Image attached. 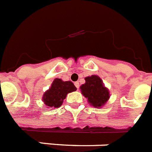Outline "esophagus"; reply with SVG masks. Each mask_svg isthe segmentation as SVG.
Listing matches in <instances>:
<instances>
[{
	"mask_svg": "<svg viewBox=\"0 0 152 152\" xmlns=\"http://www.w3.org/2000/svg\"><path fill=\"white\" fill-rule=\"evenodd\" d=\"M74 84H75V86H76V87L77 89L79 88V87H80V83H79V82H75V83H74Z\"/></svg>",
	"mask_w": 152,
	"mask_h": 152,
	"instance_id": "34e87169",
	"label": "esophagus"
}]
</instances>
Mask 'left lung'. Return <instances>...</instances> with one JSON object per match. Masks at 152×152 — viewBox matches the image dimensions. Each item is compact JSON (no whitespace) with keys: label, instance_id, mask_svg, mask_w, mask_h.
Returning a JSON list of instances; mask_svg holds the SVG:
<instances>
[{"label":"left lung","instance_id":"left-lung-1","mask_svg":"<svg viewBox=\"0 0 152 152\" xmlns=\"http://www.w3.org/2000/svg\"><path fill=\"white\" fill-rule=\"evenodd\" d=\"M80 88L89 104L94 108H102L110 97L108 89L97 75L85 77V83L81 85Z\"/></svg>","mask_w":152,"mask_h":152}]
</instances>
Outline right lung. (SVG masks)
Returning a JSON list of instances; mask_svg holds the SVG:
<instances>
[{"label":"right lung","mask_w":152,"mask_h":152,"mask_svg":"<svg viewBox=\"0 0 152 152\" xmlns=\"http://www.w3.org/2000/svg\"><path fill=\"white\" fill-rule=\"evenodd\" d=\"M76 91V87L71 81H63L61 79L54 80L51 86L44 93L42 101L48 108H59L69 93Z\"/></svg>","instance_id":"right-lung-1"}]
</instances>
